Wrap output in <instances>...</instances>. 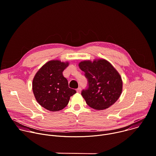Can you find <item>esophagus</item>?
Masks as SVG:
<instances>
[{"label":"esophagus","instance_id":"1","mask_svg":"<svg viewBox=\"0 0 156 156\" xmlns=\"http://www.w3.org/2000/svg\"><path fill=\"white\" fill-rule=\"evenodd\" d=\"M76 91H77V93H80V92L81 91V88H80V87H79V88L76 90Z\"/></svg>","mask_w":156,"mask_h":156}]
</instances>
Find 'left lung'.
I'll list each match as a JSON object with an SVG mask.
<instances>
[{"mask_svg": "<svg viewBox=\"0 0 156 156\" xmlns=\"http://www.w3.org/2000/svg\"><path fill=\"white\" fill-rule=\"evenodd\" d=\"M79 66L85 73L88 83L81 94L90 107L104 110L118 99L122 93V81L110 63L105 59L84 60Z\"/></svg>", "mask_w": 156, "mask_h": 156, "instance_id": "8db88e82", "label": "left lung"}]
</instances>
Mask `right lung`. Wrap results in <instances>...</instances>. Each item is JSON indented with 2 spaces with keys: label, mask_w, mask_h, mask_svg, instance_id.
Masks as SVG:
<instances>
[{
  "label": "right lung",
  "mask_w": 156,
  "mask_h": 156,
  "mask_svg": "<svg viewBox=\"0 0 156 156\" xmlns=\"http://www.w3.org/2000/svg\"><path fill=\"white\" fill-rule=\"evenodd\" d=\"M69 63L58 60L44 64L36 73L32 82V90L37 101L44 108L57 112L64 108L70 97L76 93L69 88L63 71Z\"/></svg>",
  "instance_id": "1"
}]
</instances>
